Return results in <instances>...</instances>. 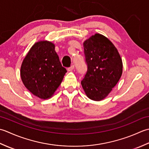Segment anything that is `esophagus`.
Masks as SVG:
<instances>
[{
  "instance_id": "1",
  "label": "esophagus",
  "mask_w": 149,
  "mask_h": 149,
  "mask_svg": "<svg viewBox=\"0 0 149 149\" xmlns=\"http://www.w3.org/2000/svg\"><path fill=\"white\" fill-rule=\"evenodd\" d=\"M74 69V65H72L71 67H69V68H68V71H73Z\"/></svg>"
}]
</instances>
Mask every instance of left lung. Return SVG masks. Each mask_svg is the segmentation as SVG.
<instances>
[{
  "mask_svg": "<svg viewBox=\"0 0 149 149\" xmlns=\"http://www.w3.org/2000/svg\"><path fill=\"white\" fill-rule=\"evenodd\" d=\"M87 71L81 81L87 96L95 101L107 97L122 74L123 63L114 44L99 33L84 42Z\"/></svg>",
  "mask_w": 149,
  "mask_h": 149,
  "instance_id": "1",
  "label": "left lung"
}]
</instances>
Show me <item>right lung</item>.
<instances>
[{
	"instance_id": "1",
	"label": "right lung",
	"mask_w": 149,
	"mask_h": 149,
	"mask_svg": "<svg viewBox=\"0 0 149 149\" xmlns=\"http://www.w3.org/2000/svg\"><path fill=\"white\" fill-rule=\"evenodd\" d=\"M52 42L39 41L33 45L22 62L20 77L25 87L41 99L50 98L67 72Z\"/></svg>"
}]
</instances>
